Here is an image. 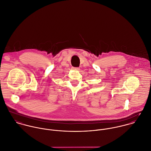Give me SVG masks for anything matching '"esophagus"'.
I'll list each match as a JSON object with an SVG mask.
<instances>
[{"label":"esophagus","mask_w":151,"mask_h":151,"mask_svg":"<svg viewBox=\"0 0 151 151\" xmlns=\"http://www.w3.org/2000/svg\"><path fill=\"white\" fill-rule=\"evenodd\" d=\"M72 68H73V70H79V69H80L79 68H75V67H73Z\"/></svg>","instance_id":"obj_1"}]
</instances>
